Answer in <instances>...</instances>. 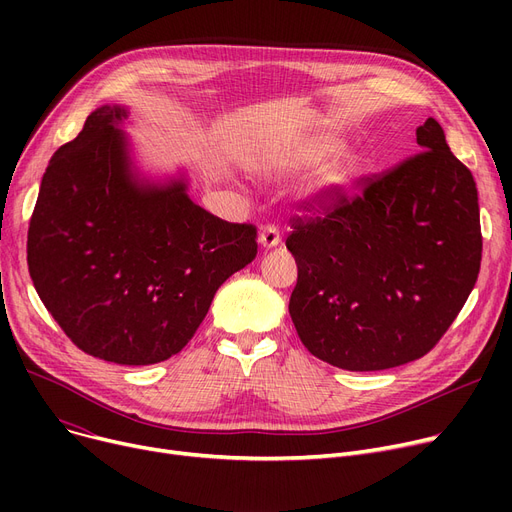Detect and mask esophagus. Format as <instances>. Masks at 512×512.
Masks as SVG:
<instances>
[{
  "label": "esophagus",
  "mask_w": 512,
  "mask_h": 512,
  "mask_svg": "<svg viewBox=\"0 0 512 512\" xmlns=\"http://www.w3.org/2000/svg\"><path fill=\"white\" fill-rule=\"evenodd\" d=\"M280 242H282V236H280V230L276 226H267V228L261 230L259 245L263 249H274V247L280 245Z\"/></svg>",
  "instance_id": "obj_1"
}]
</instances>
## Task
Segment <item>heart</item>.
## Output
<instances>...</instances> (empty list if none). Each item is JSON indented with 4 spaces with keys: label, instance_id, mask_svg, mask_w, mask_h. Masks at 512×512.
Returning <instances> with one entry per match:
<instances>
[{
    "label": "heart",
    "instance_id": "heart-1",
    "mask_svg": "<svg viewBox=\"0 0 512 512\" xmlns=\"http://www.w3.org/2000/svg\"><path fill=\"white\" fill-rule=\"evenodd\" d=\"M342 145L344 143L338 137H317V139L303 141L299 145L290 147L282 155L280 170L303 172V170L315 168ZM363 170H365L363 157L353 149H342L313 174L305 191V199L315 209H328L336 205L344 195L353 191L363 176Z\"/></svg>",
    "mask_w": 512,
    "mask_h": 512
}]
</instances>
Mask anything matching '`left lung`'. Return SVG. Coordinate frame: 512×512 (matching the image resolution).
<instances>
[{
  "mask_svg": "<svg viewBox=\"0 0 512 512\" xmlns=\"http://www.w3.org/2000/svg\"><path fill=\"white\" fill-rule=\"evenodd\" d=\"M417 155L324 220L294 222L290 317L309 353L380 371L429 353L471 294L481 263L477 186L442 126L415 130Z\"/></svg>",
  "mask_w": 512,
  "mask_h": 512,
  "instance_id": "1",
  "label": "left lung"
}]
</instances>
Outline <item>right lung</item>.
<instances>
[{
    "mask_svg": "<svg viewBox=\"0 0 512 512\" xmlns=\"http://www.w3.org/2000/svg\"><path fill=\"white\" fill-rule=\"evenodd\" d=\"M101 105L43 174L26 261L37 294L87 355L153 365L193 338L218 288L257 255V230L199 207L191 176H149Z\"/></svg>",
    "mask_w": 512,
    "mask_h": 512,
    "instance_id": "obj_1",
    "label": "right lung"
}]
</instances>
